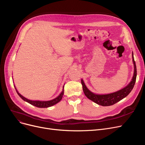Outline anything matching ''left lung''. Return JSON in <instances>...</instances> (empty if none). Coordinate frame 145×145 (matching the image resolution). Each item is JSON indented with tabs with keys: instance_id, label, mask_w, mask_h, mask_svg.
<instances>
[{
	"instance_id": "1",
	"label": "left lung",
	"mask_w": 145,
	"mask_h": 145,
	"mask_svg": "<svg viewBox=\"0 0 145 145\" xmlns=\"http://www.w3.org/2000/svg\"><path fill=\"white\" fill-rule=\"evenodd\" d=\"M132 57H133V62L134 67H135L134 74H133V76L131 82L129 83L126 87L118 91V92L112 93L110 94L103 95H96L92 92H91L90 91L86 88L84 82H83V80L82 79L81 83L82 85L83 90L86 96L88 99H89L90 100L92 101L95 103L103 106H108L113 105L114 104L116 103L119 101H121V99H123L124 97H126L129 93H131L132 90L133 89L135 84L136 79L137 71H136V66L135 63V61L133 57V53H132Z\"/></svg>"
}]
</instances>
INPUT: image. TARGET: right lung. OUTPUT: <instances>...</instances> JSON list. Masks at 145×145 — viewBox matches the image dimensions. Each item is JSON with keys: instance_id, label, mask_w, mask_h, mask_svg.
<instances>
[{"instance_id": "right-lung-1", "label": "right lung", "mask_w": 145, "mask_h": 145, "mask_svg": "<svg viewBox=\"0 0 145 145\" xmlns=\"http://www.w3.org/2000/svg\"><path fill=\"white\" fill-rule=\"evenodd\" d=\"M15 89H16V92L18 94V95L23 100L28 102L30 104L35 106H36V107H38V108H48V107H50V106H52L53 105L59 102H60L61 101V99H62L63 93H64V86H63L62 93H61L60 94V95L59 96H57L56 98L54 99H53L52 101H34L29 100V99H27L22 96L20 93H19V92H18V90H16V88H15Z\"/></svg>"}]
</instances>
